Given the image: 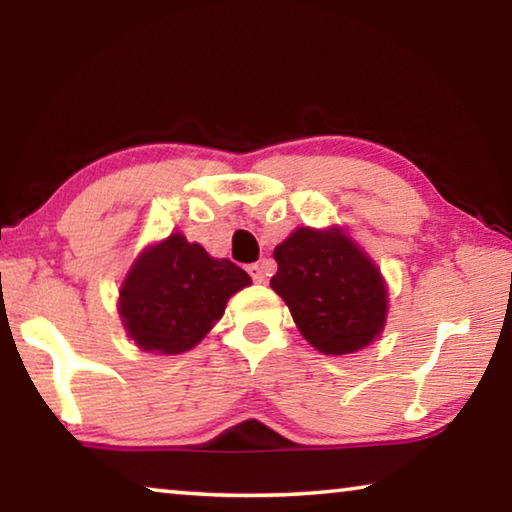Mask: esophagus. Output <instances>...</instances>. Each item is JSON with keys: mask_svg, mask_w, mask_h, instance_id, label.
<instances>
[{"mask_svg": "<svg viewBox=\"0 0 512 512\" xmlns=\"http://www.w3.org/2000/svg\"><path fill=\"white\" fill-rule=\"evenodd\" d=\"M248 273H250V277H253L255 282H266V275H268V266H266V262H262V264H250L248 266Z\"/></svg>", "mask_w": 512, "mask_h": 512, "instance_id": "34e87169", "label": "esophagus"}]
</instances>
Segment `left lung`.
I'll return each mask as SVG.
<instances>
[{
    "label": "left lung",
    "mask_w": 512,
    "mask_h": 512,
    "mask_svg": "<svg viewBox=\"0 0 512 512\" xmlns=\"http://www.w3.org/2000/svg\"><path fill=\"white\" fill-rule=\"evenodd\" d=\"M271 289L318 352L366 348L386 325L388 291L375 262L341 228H298L275 246Z\"/></svg>",
    "instance_id": "8db88e82"
}]
</instances>
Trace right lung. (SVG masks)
Here are the masks:
<instances>
[{"mask_svg":"<svg viewBox=\"0 0 512 512\" xmlns=\"http://www.w3.org/2000/svg\"><path fill=\"white\" fill-rule=\"evenodd\" d=\"M248 284L244 268L173 232L135 259L119 289V316L137 348L180 354L205 339Z\"/></svg>","mask_w":512,"mask_h":512,"instance_id":"obj_1","label":"right lung"}]
</instances>
